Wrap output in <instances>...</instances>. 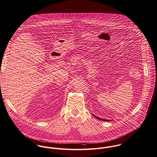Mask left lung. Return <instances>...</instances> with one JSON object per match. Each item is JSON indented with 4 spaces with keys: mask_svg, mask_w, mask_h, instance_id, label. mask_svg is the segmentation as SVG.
<instances>
[{
    "mask_svg": "<svg viewBox=\"0 0 157 157\" xmlns=\"http://www.w3.org/2000/svg\"><path fill=\"white\" fill-rule=\"evenodd\" d=\"M94 117H96V118H97V119H98V120H101V121H110V120H105V119H102V118H99V117H97V116H96V115H94Z\"/></svg>",
    "mask_w": 157,
    "mask_h": 157,
    "instance_id": "1",
    "label": "left lung"
}]
</instances>
